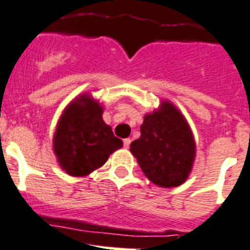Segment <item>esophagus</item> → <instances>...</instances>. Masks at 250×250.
Instances as JSON below:
<instances>
[{"label":"esophagus","mask_w":250,"mask_h":250,"mask_svg":"<svg viewBox=\"0 0 250 250\" xmlns=\"http://www.w3.org/2000/svg\"><path fill=\"white\" fill-rule=\"evenodd\" d=\"M130 143H131V139L130 138H125V139H124V147H125V148H129V146H130Z\"/></svg>","instance_id":"esophagus-1"}]
</instances>
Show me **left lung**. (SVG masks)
Returning a JSON list of instances; mask_svg holds the SVG:
<instances>
[{
	"instance_id": "1",
	"label": "left lung",
	"mask_w": 250,
	"mask_h": 250,
	"mask_svg": "<svg viewBox=\"0 0 250 250\" xmlns=\"http://www.w3.org/2000/svg\"><path fill=\"white\" fill-rule=\"evenodd\" d=\"M131 154L147 179L163 188L179 187L190 173L195 142L187 120L169 102L145 116L141 137L130 145Z\"/></svg>"
}]
</instances>
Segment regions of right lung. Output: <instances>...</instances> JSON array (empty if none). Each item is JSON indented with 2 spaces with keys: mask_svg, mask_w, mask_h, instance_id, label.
Listing matches in <instances>:
<instances>
[{
  "mask_svg": "<svg viewBox=\"0 0 250 250\" xmlns=\"http://www.w3.org/2000/svg\"><path fill=\"white\" fill-rule=\"evenodd\" d=\"M102 115L103 107L92 96L81 95L60 117L53 137V151L67 175H88L123 147V141L113 135Z\"/></svg>",
  "mask_w": 250,
  "mask_h": 250,
  "instance_id": "add662e5",
  "label": "right lung"
}]
</instances>
